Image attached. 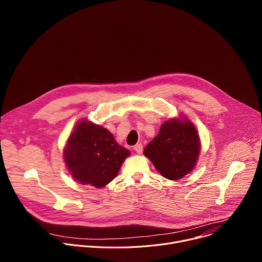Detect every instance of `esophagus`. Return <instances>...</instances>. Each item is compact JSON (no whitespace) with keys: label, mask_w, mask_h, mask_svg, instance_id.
<instances>
[{"label":"esophagus","mask_w":262,"mask_h":262,"mask_svg":"<svg viewBox=\"0 0 262 262\" xmlns=\"http://www.w3.org/2000/svg\"><path fill=\"white\" fill-rule=\"evenodd\" d=\"M134 150H135L137 154L141 155L142 151H143V145H142V144H137V145H135V146H134Z\"/></svg>","instance_id":"esophagus-1"}]
</instances>
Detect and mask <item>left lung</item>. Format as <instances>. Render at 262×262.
<instances>
[{
    "mask_svg": "<svg viewBox=\"0 0 262 262\" xmlns=\"http://www.w3.org/2000/svg\"><path fill=\"white\" fill-rule=\"evenodd\" d=\"M200 152V139L190 121H166L159 135L149 143L144 155L157 170L170 180H177L191 172Z\"/></svg>",
    "mask_w": 262,
    "mask_h": 262,
    "instance_id": "left-lung-1",
    "label": "left lung"
}]
</instances>
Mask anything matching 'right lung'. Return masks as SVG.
<instances>
[{
	"label": "right lung",
	"mask_w": 262,
	"mask_h": 262,
	"mask_svg": "<svg viewBox=\"0 0 262 262\" xmlns=\"http://www.w3.org/2000/svg\"><path fill=\"white\" fill-rule=\"evenodd\" d=\"M129 154L107 129L83 120L68 139L64 160L78 181L102 188L116 177Z\"/></svg>",
	"instance_id": "right-lung-1"
}]
</instances>
